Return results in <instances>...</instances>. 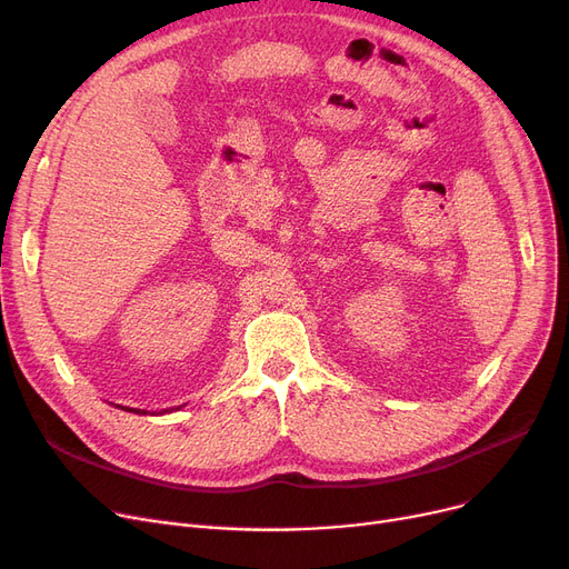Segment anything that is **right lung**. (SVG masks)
<instances>
[{
	"instance_id": "1",
	"label": "right lung",
	"mask_w": 569,
	"mask_h": 569,
	"mask_svg": "<svg viewBox=\"0 0 569 569\" xmlns=\"http://www.w3.org/2000/svg\"><path fill=\"white\" fill-rule=\"evenodd\" d=\"M127 410H129V408H127ZM131 410H133V412H140V410H136V408H131ZM142 415H144V410H142Z\"/></svg>"
}]
</instances>
